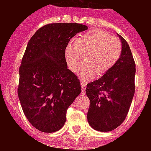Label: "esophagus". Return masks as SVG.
<instances>
[{
  "mask_svg": "<svg viewBox=\"0 0 151 151\" xmlns=\"http://www.w3.org/2000/svg\"><path fill=\"white\" fill-rule=\"evenodd\" d=\"M86 85H87V82L83 81V80H81V85H82V94H85V88H86Z\"/></svg>",
  "mask_w": 151,
  "mask_h": 151,
  "instance_id": "esophagus-1",
  "label": "esophagus"
}]
</instances>
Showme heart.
Masks as SVG:
<instances>
[{
  "mask_svg": "<svg viewBox=\"0 0 151 151\" xmlns=\"http://www.w3.org/2000/svg\"><path fill=\"white\" fill-rule=\"evenodd\" d=\"M122 47L118 38L101 29H92L82 35L77 41L71 40L65 47L64 54L69 69L76 71L82 61L85 63L78 68V73L84 79L90 80L97 75L101 76L111 69L122 55Z\"/></svg>",
  "mask_w": 151,
  "mask_h": 151,
  "instance_id": "heart-1",
  "label": "heart"
}]
</instances>
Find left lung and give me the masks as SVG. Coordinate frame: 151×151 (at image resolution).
<instances>
[{
	"instance_id": "left-lung-1",
	"label": "left lung",
	"mask_w": 151,
	"mask_h": 151,
	"mask_svg": "<svg viewBox=\"0 0 151 151\" xmlns=\"http://www.w3.org/2000/svg\"><path fill=\"white\" fill-rule=\"evenodd\" d=\"M118 35L122 45L119 60L99 79L88 84L85 89L91 102L88 122L100 132L114 130L124 122L135 90V63L127 41Z\"/></svg>"
}]
</instances>
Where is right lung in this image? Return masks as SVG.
Returning <instances> with one entry per match:
<instances>
[{
    "label": "right lung",
    "instance_id": "obj_1",
    "mask_svg": "<svg viewBox=\"0 0 151 151\" xmlns=\"http://www.w3.org/2000/svg\"><path fill=\"white\" fill-rule=\"evenodd\" d=\"M87 29L78 23L47 24L28 43L19 66L18 97L29 122L42 132L63 126L68 107L82 91L64 50L73 36Z\"/></svg>",
    "mask_w": 151,
    "mask_h": 151
}]
</instances>
